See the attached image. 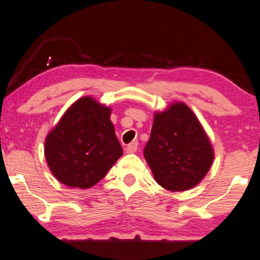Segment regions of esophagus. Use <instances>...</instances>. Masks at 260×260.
<instances>
[{"label":"esophagus","mask_w":260,"mask_h":260,"mask_svg":"<svg viewBox=\"0 0 260 260\" xmlns=\"http://www.w3.org/2000/svg\"><path fill=\"white\" fill-rule=\"evenodd\" d=\"M137 149H138V142H132L127 145L126 151L128 152V154H134V152L137 151Z\"/></svg>","instance_id":"34e87169"}]
</instances>
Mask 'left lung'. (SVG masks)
Listing matches in <instances>:
<instances>
[{"mask_svg": "<svg viewBox=\"0 0 260 260\" xmlns=\"http://www.w3.org/2000/svg\"><path fill=\"white\" fill-rule=\"evenodd\" d=\"M144 157L157 184L170 191H185L206 177L214 151L191 109L174 102L155 112Z\"/></svg>", "mask_w": 260, "mask_h": 260, "instance_id": "obj_1", "label": "left lung"}]
</instances>
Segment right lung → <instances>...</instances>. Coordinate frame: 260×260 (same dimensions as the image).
Segmentation results:
<instances>
[{"mask_svg":"<svg viewBox=\"0 0 260 260\" xmlns=\"http://www.w3.org/2000/svg\"><path fill=\"white\" fill-rule=\"evenodd\" d=\"M110 115V108L92 96H83L64 112L46 137L47 165L61 184L89 189L123 154Z\"/></svg>","mask_w":260,"mask_h":260,"instance_id":"1","label":"right lung"}]
</instances>
